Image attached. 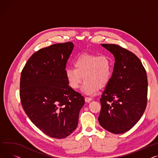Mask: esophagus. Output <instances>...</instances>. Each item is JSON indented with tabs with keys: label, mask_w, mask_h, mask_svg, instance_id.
Here are the masks:
<instances>
[{
	"label": "esophagus",
	"mask_w": 158,
	"mask_h": 158,
	"mask_svg": "<svg viewBox=\"0 0 158 158\" xmlns=\"http://www.w3.org/2000/svg\"><path fill=\"white\" fill-rule=\"evenodd\" d=\"M92 100V98H89V97H86L85 98V102H90Z\"/></svg>",
	"instance_id": "34e87169"
}]
</instances>
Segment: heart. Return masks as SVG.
Masks as SVG:
<instances>
[{
    "label": "heart",
    "mask_w": 158,
    "mask_h": 158,
    "mask_svg": "<svg viewBox=\"0 0 158 158\" xmlns=\"http://www.w3.org/2000/svg\"><path fill=\"white\" fill-rule=\"evenodd\" d=\"M74 67L65 69V76L70 88H79L85 79L82 91L88 95L95 93L98 88L106 86L110 80L112 72V63L106 55L82 54L73 62Z\"/></svg>",
    "instance_id": "obj_1"
}]
</instances>
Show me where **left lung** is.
<instances>
[{"label": "left lung", "mask_w": 158, "mask_h": 158, "mask_svg": "<svg viewBox=\"0 0 158 158\" xmlns=\"http://www.w3.org/2000/svg\"><path fill=\"white\" fill-rule=\"evenodd\" d=\"M115 58L110 81L102 93L98 121L107 131L121 134L136 124L148 101V77L140 59L116 44H102Z\"/></svg>", "instance_id": "1"}]
</instances>
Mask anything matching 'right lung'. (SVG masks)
<instances>
[{"mask_svg": "<svg viewBox=\"0 0 158 158\" xmlns=\"http://www.w3.org/2000/svg\"><path fill=\"white\" fill-rule=\"evenodd\" d=\"M71 42L40 49L30 56L20 77L22 107L36 127L49 136L64 139L74 131L85 105L81 94L69 86L67 60Z\"/></svg>", "mask_w": 158, "mask_h": 158, "instance_id": "obj_1", "label": "right lung"}]
</instances>
